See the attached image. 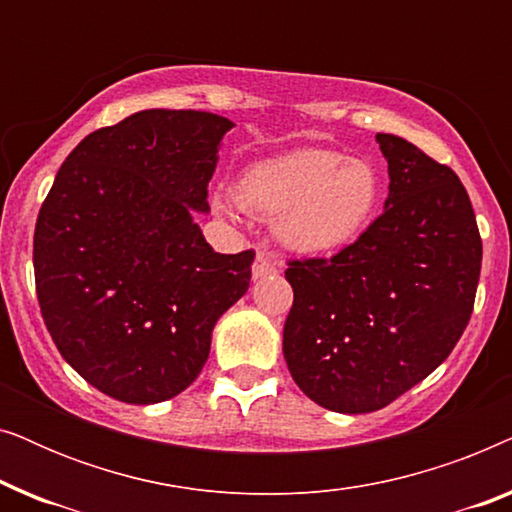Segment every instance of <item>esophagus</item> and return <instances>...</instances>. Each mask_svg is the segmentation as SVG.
<instances>
[{"label": "esophagus", "instance_id": "esophagus-1", "mask_svg": "<svg viewBox=\"0 0 512 512\" xmlns=\"http://www.w3.org/2000/svg\"><path fill=\"white\" fill-rule=\"evenodd\" d=\"M279 270H282V265L272 261L268 254H258L254 265H251V275H254V279H261V277H268V275H277Z\"/></svg>", "mask_w": 512, "mask_h": 512}]
</instances>
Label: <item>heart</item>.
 <instances>
[{
    "label": "heart",
    "mask_w": 512,
    "mask_h": 512,
    "mask_svg": "<svg viewBox=\"0 0 512 512\" xmlns=\"http://www.w3.org/2000/svg\"><path fill=\"white\" fill-rule=\"evenodd\" d=\"M235 198L244 209L277 216L284 247L317 254L359 237L380 207L382 179L373 163L333 149H296L258 160L240 174ZM219 207L226 202L219 200Z\"/></svg>",
    "instance_id": "b5f03b06"
}]
</instances>
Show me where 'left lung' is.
<instances>
[{
  "label": "left lung",
  "instance_id": "obj_1",
  "mask_svg": "<svg viewBox=\"0 0 512 512\" xmlns=\"http://www.w3.org/2000/svg\"><path fill=\"white\" fill-rule=\"evenodd\" d=\"M384 212L331 258L291 261L284 359L303 394L345 415L375 412L422 382L471 319L482 242L457 174L396 135Z\"/></svg>",
  "mask_w": 512,
  "mask_h": 512
}]
</instances>
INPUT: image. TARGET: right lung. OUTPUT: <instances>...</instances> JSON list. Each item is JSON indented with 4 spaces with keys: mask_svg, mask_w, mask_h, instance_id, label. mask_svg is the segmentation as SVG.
<instances>
[{
    "mask_svg": "<svg viewBox=\"0 0 512 512\" xmlns=\"http://www.w3.org/2000/svg\"><path fill=\"white\" fill-rule=\"evenodd\" d=\"M228 118L146 109L90 132L39 209L34 279L41 317L69 366L116 401L181 394L212 331L249 289L254 251L216 254L195 212Z\"/></svg>",
    "mask_w": 512,
    "mask_h": 512,
    "instance_id": "right-lung-1",
    "label": "right lung"
}]
</instances>
